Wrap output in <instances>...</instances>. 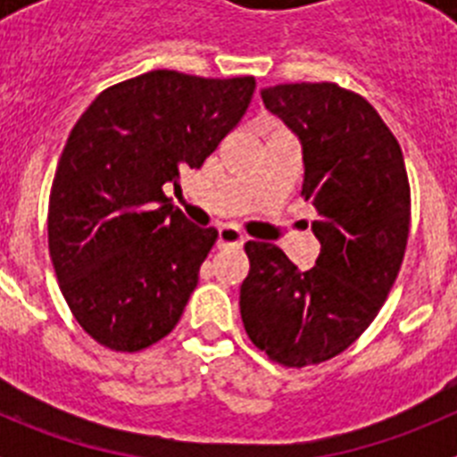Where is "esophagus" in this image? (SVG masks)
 <instances>
[{"instance_id": "obj_1", "label": "esophagus", "mask_w": 457, "mask_h": 457, "mask_svg": "<svg viewBox=\"0 0 457 457\" xmlns=\"http://www.w3.org/2000/svg\"><path fill=\"white\" fill-rule=\"evenodd\" d=\"M245 245V236L237 226L224 224L220 226V233H217V247H242Z\"/></svg>"}]
</instances>
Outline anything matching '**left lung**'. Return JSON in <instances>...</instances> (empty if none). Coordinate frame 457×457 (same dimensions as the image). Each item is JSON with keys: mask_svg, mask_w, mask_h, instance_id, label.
Returning a JSON list of instances; mask_svg holds the SVG:
<instances>
[{"mask_svg": "<svg viewBox=\"0 0 457 457\" xmlns=\"http://www.w3.org/2000/svg\"><path fill=\"white\" fill-rule=\"evenodd\" d=\"M261 98L302 144L320 256L300 272L277 245L249 240L240 316L256 348L302 369L353 345L385 304L405 256L410 183L398 141L357 93L302 82Z\"/></svg>", "mask_w": 457, "mask_h": 457, "instance_id": "left-lung-1", "label": "left lung"}]
</instances>
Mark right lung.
Returning a JSON list of instances; mask_svg holds the SVG:
<instances>
[{"label": "right lung", "mask_w": 457, "mask_h": 457, "mask_svg": "<svg viewBox=\"0 0 457 457\" xmlns=\"http://www.w3.org/2000/svg\"><path fill=\"white\" fill-rule=\"evenodd\" d=\"M253 88L151 71L100 93L72 128L50 192V256L72 316L104 348H148L183 316L217 231L162 187L205 162Z\"/></svg>", "instance_id": "obj_1"}]
</instances>
